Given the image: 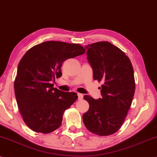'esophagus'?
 <instances>
[{
    "label": "esophagus",
    "mask_w": 157,
    "mask_h": 157,
    "mask_svg": "<svg viewBox=\"0 0 157 157\" xmlns=\"http://www.w3.org/2000/svg\"><path fill=\"white\" fill-rule=\"evenodd\" d=\"M77 95H78V99L79 100L82 99V98H83V95H82V94H77Z\"/></svg>",
    "instance_id": "obj_1"
}]
</instances>
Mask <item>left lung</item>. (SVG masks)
Here are the masks:
<instances>
[{"mask_svg": "<svg viewBox=\"0 0 157 157\" xmlns=\"http://www.w3.org/2000/svg\"><path fill=\"white\" fill-rule=\"evenodd\" d=\"M94 80L102 81L101 98L88 95L89 109L82 116L86 128L99 136L110 135L120 129L131 107L135 90L134 70L126 54L108 41L86 46Z\"/></svg>", "mask_w": 157, "mask_h": 157, "instance_id": "1", "label": "left lung"}]
</instances>
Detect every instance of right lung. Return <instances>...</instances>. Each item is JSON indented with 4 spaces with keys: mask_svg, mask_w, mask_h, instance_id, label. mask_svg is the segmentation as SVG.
Masks as SVG:
<instances>
[{
    "mask_svg": "<svg viewBox=\"0 0 157 157\" xmlns=\"http://www.w3.org/2000/svg\"><path fill=\"white\" fill-rule=\"evenodd\" d=\"M85 52L80 44L49 41L29 49L20 60L14 94L24 122L33 131L48 134L61 125L64 111L78 97L53 88L51 82L61 77L64 60Z\"/></svg>",
    "mask_w": 157,
    "mask_h": 157,
    "instance_id": "add662e5",
    "label": "right lung"
}]
</instances>
